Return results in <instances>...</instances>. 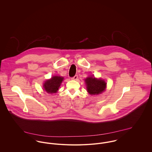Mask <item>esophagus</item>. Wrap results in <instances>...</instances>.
<instances>
[{
  "mask_svg": "<svg viewBox=\"0 0 152 152\" xmlns=\"http://www.w3.org/2000/svg\"><path fill=\"white\" fill-rule=\"evenodd\" d=\"M77 78H78V75H75V76H74L73 77L71 78V79H72V80H77Z\"/></svg>",
  "mask_w": 152,
  "mask_h": 152,
  "instance_id": "34e87169",
  "label": "esophagus"
}]
</instances>
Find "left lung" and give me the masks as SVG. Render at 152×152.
<instances>
[{
  "label": "left lung",
  "mask_w": 152,
  "mask_h": 152,
  "mask_svg": "<svg viewBox=\"0 0 152 152\" xmlns=\"http://www.w3.org/2000/svg\"><path fill=\"white\" fill-rule=\"evenodd\" d=\"M87 91L91 95H98L102 93L106 88L107 83L101 79L95 77H88L86 79Z\"/></svg>",
  "instance_id": "1"
}]
</instances>
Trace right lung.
Listing matches in <instances>:
<instances>
[{
    "mask_svg": "<svg viewBox=\"0 0 152 152\" xmlns=\"http://www.w3.org/2000/svg\"><path fill=\"white\" fill-rule=\"evenodd\" d=\"M63 77L60 76H54L50 80H47L44 84V88L48 93H56L58 90L63 80Z\"/></svg>",
    "mask_w": 152,
    "mask_h": 152,
    "instance_id": "obj_1",
    "label": "right lung"
}]
</instances>
